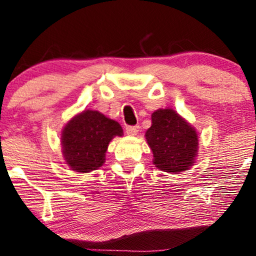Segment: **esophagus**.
<instances>
[{"mask_svg":"<svg viewBox=\"0 0 256 256\" xmlns=\"http://www.w3.org/2000/svg\"><path fill=\"white\" fill-rule=\"evenodd\" d=\"M126 134L130 136H136L139 132V126H126Z\"/></svg>","mask_w":256,"mask_h":256,"instance_id":"esophagus-1","label":"esophagus"}]
</instances>
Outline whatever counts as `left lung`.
I'll list each match as a JSON object with an SVG mask.
<instances>
[{"label": "left lung", "instance_id": "1", "mask_svg": "<svg viewBox=\"0 0 256 256\" xmlns=\"http://www.w3.org/2000/svg\"><path fill=\"white\" fill-rule=\"evenodd\" d=\"M146 140L153 152V164L164 172H182L194 164L198 134L185 119L172 108H160L152 114V126Z\"/></svg>", "mask_w": 256, "mask_h": 256}]
</instances>
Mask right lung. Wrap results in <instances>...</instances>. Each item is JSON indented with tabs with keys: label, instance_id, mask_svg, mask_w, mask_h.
<instances>
[{
	"label": "right lung",
	"instance_id": "1",
	"mask_svg": "<svg viewBox=\"0 0 256 256\" xmlns=\"http://www.w3.org/2000/svg\"><path fill=\"white\" fill-rule=\"evenodd\" d=\"M122 134V126L100 112H82L71 119L63 130L64 159L74 171H94L103 165L111 139Z\"/></svg>",
	"mask_w": 256,
	"mask_h": 256
}]
</instances>
